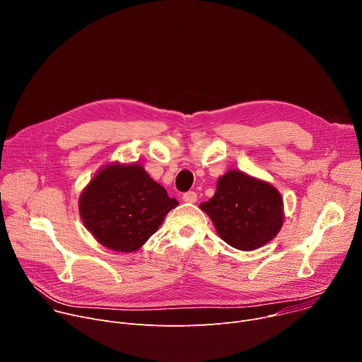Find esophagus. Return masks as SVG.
Instances as JSON below:
<instances>
[{
    "label": "esophagus",
    "instance_id": "esophagus-1",
    "mask_svg": "<svg viewBox=\"0 0 362 362\" xmlns=\"http://www.w3.org/2000/svg\"><path fill=\"white\" fill-rule=\"evenodd\" d=\"M185 202H187V204H194L196 201H198V194H196L194 192H192V190H189V192H186L185 194H183V198H182Z\"/></svg>",
    "mask_w": 362,
    "mask_h": 362
}]
</instances>
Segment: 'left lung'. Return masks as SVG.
<instances>
[{
  "label": "left lung",
  "instance_id": "1",
  "mask_svg": "<svg viewBox=\"0 0 362 362\" xmlns=\"http://www.w3.org/2000/svg\"><path fill=\"white\" fill-rule=\"evenodd\" d=\"M199 208L211 218L218 235L241 251L270 243L284 222L280 192L269 182L231 169L216 182V192Z\"/></svg>",
  "mask_w": 362,
  "mask_h": 362
}]
</instances>
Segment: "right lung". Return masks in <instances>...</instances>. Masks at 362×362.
I'll return each instance as SVG.
<instances>
[{
  "instance_id": "1",
  "label": "right lung",
  "mask_w": 362,
  "mask_h": 362,
  "mask_svg": "<svg viewBox=\"0 0 362 362\" xmlns=\"http://www.w3.org/2000/svg\"><path fill=\"white\" fill-rule=\"evenodd\" d=\"M179 202L139 163L105 164L79 196V215L108 250L134 252L157 231Z\"/></svg>"
}]
</instances>
